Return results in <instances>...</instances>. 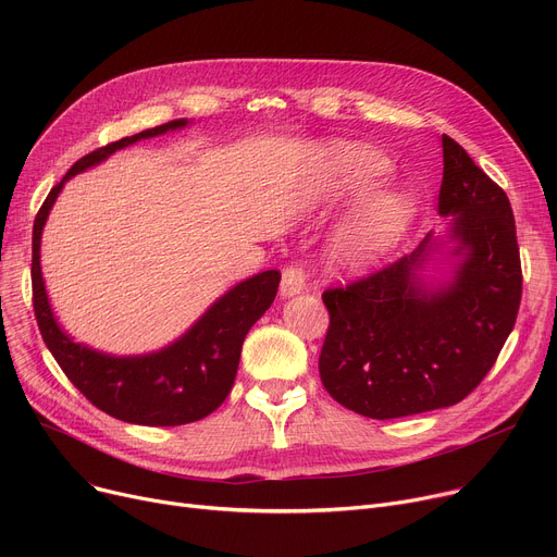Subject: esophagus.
Returning a JSON list of instances; mask_svg holds the SVG:
<instances>
[{"label":"esophagus","mask_w":557,"mask_h":557,"mask_svg":"<svg viewBox=\"0 0 557 557\" xmlns=\"http://www.w3.org/2000/svg\"><path fill=\"white\" fill-rule=\"evenodd\" d=\"M305 284H307L305 263L294 261L282 273V296H296V294H300V290L305 288Z\"/></svg>","instance_id":"34e87169"}]
</instances>
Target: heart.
I'll return each instance as SVG.
<instances>
[{"label":"heart","instance_id":"obj_1","mask_svg":"<svg viewBox=\"0 0 557 557\" xmlns=\"http://www.w3.org/2000/svg\"><path fill=\"white\" fill-rule=\"evenodd\" d=\"M382 171L379 164L366 169L363 183ZM413 210L397 191H376L349 214L332 239V255L345 269H366L386 255L411 223Z\"/></svg>","mask_w":557,"mask_h":557}]
</instances>
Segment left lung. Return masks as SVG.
I'll use <instances>...</instances> for the list:
<instances>
[{"instance_id":"obj_1","label":"left lung","mask_w":557,"mask_h":557,"mask_svg":"<svg viewBox=\"0 0 557 557\" xmlns=\"http://www.w3.org/2000/svg\"><path fill=\"white\" fill-rule=\"evenodd\" d=\"M437 212L451 214V284L426 290L416 280L426 242L411 255L345 286L327 288V336L318 370L349 411L393 420L462 401L494 366L521 302V259L506 191L443 135Z\"/></svg>"}]
</instances>
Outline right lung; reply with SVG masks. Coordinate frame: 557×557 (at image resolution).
I'll return each mask as SVG.
<instances>
[{
	"label": "right lung",
	"instance_id": "add662e5",
	"mask_svg": "<svg viewBox=\"0 0 557 557\" xmlns=\"http://www.w3.org/2000/svg\"><path fill=\"white\" fill-rule=\"evenodd\" d=\"M187 120H173L110 141L83 156L72 164L65 178L49 191L34 221V311L45 345L70 382L99 411L122 422L144 426L189 424L208 418L225 401L234 376H237L244 338L277 296L280 271L259 273L230 288L181 341L164 347L162 352L146 357H108L74 343L58 327L40 271V237L53 200L72 175L99 164L110 153L135 144L137 139L156 137L173 128H183Z\"/></svg>",
	"mask_w": 557,
	"mask_h": 557
}]
</instances>
